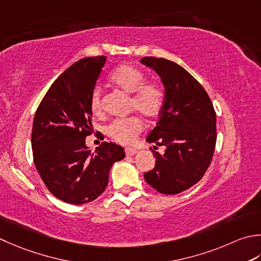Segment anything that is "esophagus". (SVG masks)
<instances>
[{
    "instance_id": "34e87169",
    "label": "esophagus",
    "mask_w": 261,
    "mask_h": 261,
    "mask_svg": "<svg viewBox=\"0 0 261 261\" xmlns=\"http://www.w3.org/2000/svg\"><path fill=\"white\" fill-rule=\"evenodd\" d=\"M137 154V150L134 148H125V155L126 156H134Z\"/></svg>"
}]
</instances>
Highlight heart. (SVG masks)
Instances as JSON below:
<instances>
[{
	"instance_id": "heart-1",
	"label": "heart",
	"mask_w": 261,
	"mask_h": 261,
	"mask_svg": "<svg viewBox=\"0 0 261 261\" xmlns=\"http://www.w3.org/2000/svg\"><path fill=\"white\" fill-rule=\"evenodd\" d=\"M145 80V73L130 64L117 66L110 74L111 84L115 88L131 94L130 112H137L147 120H154L164 106V93L160 85ZM90 110L96 115L101 113V91L98 86L91 90ZM141 131L142 122L138 116L115 120L105 129L106 135L121 145H131Z\"/></svg>"
}]
</instances>
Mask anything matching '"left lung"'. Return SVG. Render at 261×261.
<instances>
[{
	"label": "left lung",
	"mask_w": 261,
	"mask_h": 261,
	"mask_svg": "<svg viewBox=\"0 0 261 261\" xmlns=\"http://www.w3.org/2000/svg\"><path fill=\"white\" fill-rule=\"evenodd\" d=\"M140 62L160 75L165 88L160 120L147 137L148 142L165 146V152L161 155L151 149L155 167L144 176L158 192L176 195L200 181L211 165L216 113L206 90L181 65L151 56Z\"/></svg>",
	"instance_id": "1"
}]
</instances>
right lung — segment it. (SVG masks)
I'll list each match as a JSON object with an SVG mask.
<instances>
[{"instance_id": "add662e5", "label": "right lung", "mask_w": 261, "mask_h": 261, "mask_svg": "<svg viewBox=\"0 0 261 261\" xmlns=\"http://www.w3.org/2000/svg\"><path fill=\"white\" fill-rule=\"evenodd\" d=\"M106 62L105 56L85 58L56 79L34 117L32 147L35 166L53 196L81 205L99 197L124 148L101 142L95 152L86 145L94 132L90 94Z\"/></svg>"}]
</instances>
